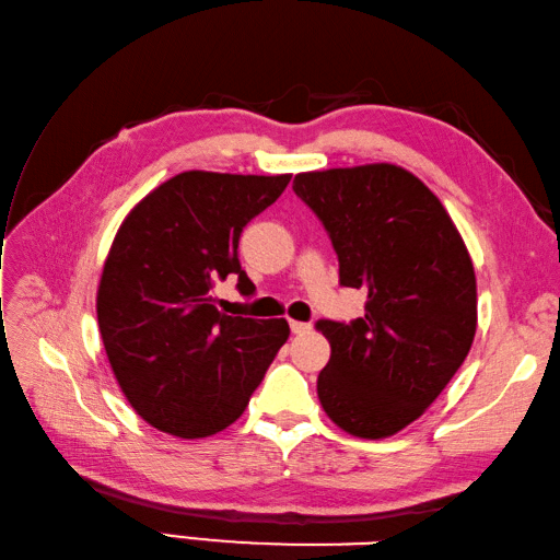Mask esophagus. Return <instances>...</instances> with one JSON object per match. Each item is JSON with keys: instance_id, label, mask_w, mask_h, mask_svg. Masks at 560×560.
<instances>
[{"instance_id": "1", "label": "esophagus", "mask_w": 560, "mask_h": 560, "mask_svg": "<svg viewBox=\"0 0 560 560\" xmlns=\"http://www.w3.org/2000/svg\"><path fill=\"white\" fill-rule=\"evenodd\" d=\"M289 324H291V331H293V334H305V331H310V329H312V324H307V322L289 319Z\"/></svg>"}]
</instances>
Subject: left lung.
I'll use <instances>...</instances> for the list:
<instances>
[{
  "mask_svg": "<svg viewBox=\"0 0 560 560\" xmlns=\"http://www.w3.org/2000/svg\"><path fill=\"white\" fill-rule=\"evenodd\" d=\"M293 190L327 229L339 281L368 291L355 322H317L331 346L317 376L322 408L353 436H394L424 415L470 353V253L446 207L402 166L305 172Z\"/></svg>",
  "mask_w": 560,
  "mask_h": 560,
  "instance_id": "8db88e82",
  "label": "left lung"
}]
</instances>
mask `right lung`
Masks as SVG:
<instances>
[{
  "label": "right lung",
  "instance_id": "right-lung-1",
  "mask_svg": "<svg viewBox=\"0 0 560 560\" xmlns=\"http://www.w3.org/2000/svg\"><path fill=\"white\" fill-rule=\"evenodd\" d=\"M291 174L184 172L150 190L116 231L97 285L112 372L142 420L178 439L236 422L289 339L285 319L219 312L214 281L238 275V238Z\"/></svg>",
  "mask_w": 560,
  "mask_h": 560
}]
</instances>
